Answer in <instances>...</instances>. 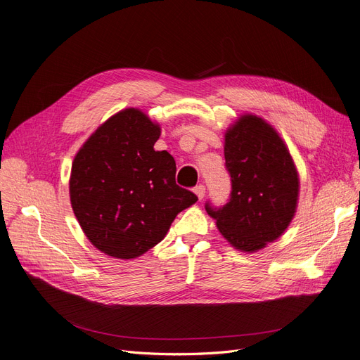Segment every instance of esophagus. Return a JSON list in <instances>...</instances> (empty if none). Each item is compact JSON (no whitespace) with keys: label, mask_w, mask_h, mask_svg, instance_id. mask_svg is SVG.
I'll use <instances>...</instances> for the list:
<instances>
[{"label":"esophagus","mask_w":360,"mask_h":360,"mask_svg":"<svg viewBox=\"0 0 360 360\" xmlns=\"http://www.w3.org/2000/svg\"><path fill=\"white\" fill-rule=\"evenodd\" d=\"M193 192H195V195L198 196V199H202V198L205 196V186H204V184L196 186V188L193 189Z\"/></svg>","instance_id":"esophagus-1"}]
</instances>
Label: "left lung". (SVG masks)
I'll return each instance as SVG.
<instances>
[{
  "mask_svg": "<svg viewBox=\"0 0 360 360\" xmlns=\"http://www.w3.org/2000/svg\"><path fill=\"white\" fill-rule=\"evenodd\" d=\"M232 195L205 210L235 250L257 252L283 235L298 205L300 177L288 146L266 120L243 113L224 133Z\"/></svg>",
  "mask_w": 360,
  "mask_h": 360,
  "instance_id": "left-lung-1",
  "label": "left lung"
}]
</instances>
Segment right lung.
Instances as JSON below:
<instances>
[{
  "label": "right lung",
  "instance_id": "add662e5",
  "mask_svg": "<svg viewBox=\"0 0 360 360\" xmlns=\"http://www.w3.org/2000/svg\"><path fill=\"white\" fill-rule=\"evenodd\" d=\"M160 136V124L127 108L100 125L72 162V210L87 239L109 257L143 255L198 200L176 184L174 158L153 149Z\"/></svg>",
  "mask_w": 360,
  "mask_h": 360
}]
</instances>
